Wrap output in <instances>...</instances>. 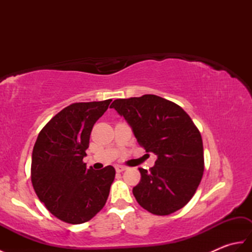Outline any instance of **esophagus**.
Wrapping results in <instances>:
<instances>
[{
    "mask_svg": "<svg viewBox=\"0 0 252 252\" xmlns=\"http://www.w3.org/2000/svg\"><path fill=\"white\" fill-rule=\"evenodd\" d=\"M115 169H116L117 172H122V171H125L126 168L123 167V165H119V164H118V165H116Z\"/></svg>",
    "mask_w": 252,
    "mask_h": 252,
    "instance_id": "obj_1",
    "label": "esophagus"
}]
</instances>
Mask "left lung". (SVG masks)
<instances>
[{
  "mask_svg": "<svg viewBox=\"0 0 252 252\" xmlns=\"http://www.w3.org/2000/svg\"><path fill=\"white\" fill-rule=\"evenodd\" d=\"M110 108L131 126L138 144L157 156L133 187L140 206L153 215L168 216L183 208L197 190L203 174L200 132L190 117L172 101L146 94L116 99Z\"/></svg>",
  "mask_w": 252,
  "mask_h": 252,
  "instance_id": "obj_1",
  "label": "left lung"
}]
</instances>
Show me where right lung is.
<instances>
[{"instance_id": "obj_1", "label": "right lung", "mask_w": 252, "mask_h": 252, "mask_svg": "<svg viewBox=\"0 0 252 252\" xmlns=\"http://www.w3.org/2000/svg\"><path fill=\"white\" fill-rule=\"evenodd\" d=\"M110 101L69 105L37 135L31 160L32 186L47 210L66 223L90 221L108 198L115 168L87 169L83 158L93 126Z\"/></svg>"}]
</instances>
